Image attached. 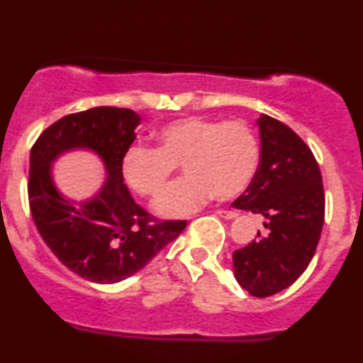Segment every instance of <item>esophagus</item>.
<instances>
[{"label": "esophagus", "instance_id": "1", "mask_svg": "<svg viewBox=\"0 0 363 363\" xmlns=\"http://www.w3.org/2000/svg\"><path fill=\"white\" fill-rule=\"evenodd\" d=\"M216 213H217V216L220 217V219H226V220H231V219H235V217L238 216V213H236V212H233V211H217Z\"/></svg>", "mask_w": 363, "mask_h": 363}]
</instances>
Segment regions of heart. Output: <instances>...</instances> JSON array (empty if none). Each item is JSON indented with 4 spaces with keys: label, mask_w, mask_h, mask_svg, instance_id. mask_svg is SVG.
<instances>
[{
    "label": "heart",
    "mask_w": 363,
    "mask_h": 363,
    "mask_svg": "<svg viewBox=\"0 0 363 363\" xmlns=\"http://www.w3.org/2000/svg\"><path fill=\"white\" fill-rule=\"evenodd\" d=\"M177 165L186 175L156 200L162 217L188 216L212 196L231 200L245 191L259 167L257 139L243 121L184 118L160 128L155 147H128L120 172L133 193L155 198Z\"/></svg>",
    "instance_id": "b5f03b06"
}]
</instances>
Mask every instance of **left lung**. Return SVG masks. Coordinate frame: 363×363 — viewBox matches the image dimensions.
I'll return each instance as SVG.
<instances>
[{"label":"left lung","instance_id":"left-lung-1","mask_svg":"<svg viewBox=\"0 0 363 363\" xmlns=\"http://www.w3.org/2000/svg\"><path fill=\"white\" fill-rule=\"evenodd\" d=\"M259 167L236 208L266 217V233L233 252L242 289L268 297L291 287L315 255L325 216L322 174L310 147L292 128L268 114L257 120Z\"/></svg>","mask_w":363,"mask_h":363}]
</instances>
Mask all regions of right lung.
Here are the masks:
<instances>
[{
    "instance_id": "1",
    "label": "right lung",
    "mask_w": 363,
    "mask_h": 363,
    "mask_svg": "<svg viewBox=\"0 0 363 363\" xmlns=\"http://www.w3.org/2000/svg\"><path fill=\"white\" fill-rule=\"evenodd\" d=\"M139 123L132 109L91 108L60 118L30 150L28 193L34 224L66 268L95 284H118L140 272L188 224L155 220L123 182L121 156L135 140ZM76 149L97 154L106 169L103 188L83 202L64 197L51 175L52 163Z\"/></svg>"
}]
</instances>
